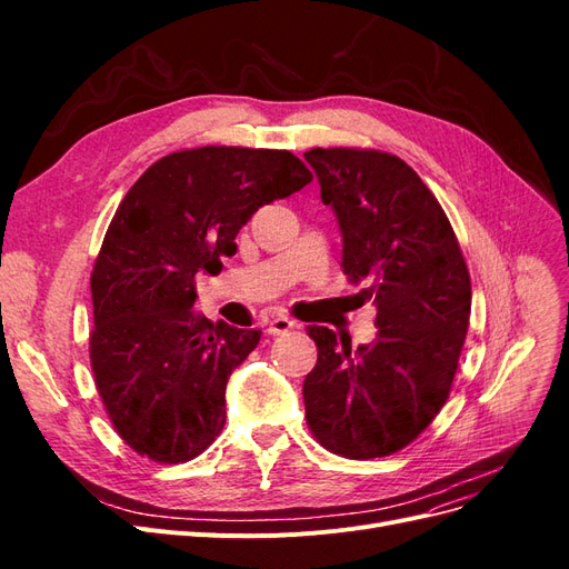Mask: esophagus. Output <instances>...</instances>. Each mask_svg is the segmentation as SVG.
<instances>
[{"mask_svg": "<svg viewBox=\"0 0 569 569\" xmlns=\"http://www.w3.org/2000/svg\"><path fill=\"white\" fill-rule=\"evenodd\" d=\"M297 322L295 320H289V318H284V316H278V318H272L270 322H268V327H266V332L268 335H272V337H280V335H287L289 330H297Z\"/></svg>", "mask_w": 569, "mask_h": 569, "instance_id": "1", "label": "esophagus"}]
</instances>
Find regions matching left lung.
<instances>
[{
    "label": "left lung",
    "instance_id": "1",
    "mask_svg": "<svg viewBox=\"0 0 569 569\" xmlns=\"http://www.w3.org/2000/svg\"><path fill=\"white\" fill-rule=\"evenodd\" d=\"M320 199L341 230V268L377 308V337L351 351L308 327L318 363L306 420L327 451L368 460L401 451L443 408L468 335L472 287L449 218L420 176L375 149H311Z\"/></svg>",
    "mask_w": 569,
    "mask_h": 569
}]
</instances>
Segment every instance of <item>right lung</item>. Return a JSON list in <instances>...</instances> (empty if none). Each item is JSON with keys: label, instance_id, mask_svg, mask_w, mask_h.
I'll return each mask as SVG.
<instances>
[{"label": "right lung", "instance_id": "obj_1", "mask_svg": "<svg viewBox=\"0 0 569 569\" xmlns=\"http://www.w3.org/2000/svg\"><path fill=\"white\" fill-rule=\"evenodd\" d=\"M313 180L291 151L199 147L168 153L137 180L92 270L90 360L109 418L130 449L184 462L226 425L230 375L261 330L194 311V274L218 272L263 203Z\"/></svg>", "mask_w": 569, "mask_h": 569}]
</instances>
